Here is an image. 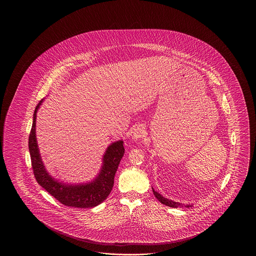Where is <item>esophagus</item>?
Segmentation results:
<instances>
[{"instance_id":"obj_1","label":"esophagus","mask_w":256,"mask_h":256,"mask_svg":"<svg viewBox=\"0 0 256 256\" xmlns=\"http://www.w3.org/2000/svg\"><path fill=\"white\" fill-rule=\"evenodd\" d=\"M145 135H146V132H145L144 128L141 126H137V128L134 130V134H132V138H134V140H138V139H140V138L145 137Z\"/></svg>"}]
</instances>
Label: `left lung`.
Returning <instances> with one entry per match:
<instances>
[{"mask_svg":"<svg viewBox=\"0 0 256 256\" xmlns=\"http://www.w3.org/2000/svg\"><path fill=\"white\" fill-rule=\"evenodd\" d=\"M152 192H154V194L156 196V198L158 200L159 202H160L161 204H163L167 206L174 207V208L183 206L182 204H180V202H174V200H168V198H164L163 196L160 195V194L158 193L156 191H154V188H152ZM184 206L191 207L192 206L188 204V206Z\"/></svg>","mask_w":256,"mask_h":256,"instance_id":"left-lung-1","label":"left lung"}]
</instances>
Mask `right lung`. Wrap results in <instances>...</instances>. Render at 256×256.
Masks as SVG:
<instances>
[{"label":"right lung","instance_id":"add662e5","mask_svg":"<svg viewBox=\"0 0 256 256\" xmlns=\"http://www.w3.org/2000/svg\"><path fill=\"white\" fill-rule=\"evenodd\" d=\"M42 98L37 104L32 130L28 137V150L32 159V166L37 182L40 184L48 193L54 196L60 204L66 206L78 208H92L102 204L112 190L114 185V176L124 154V142L116 141L108 146L104 158L102 166L97 178L88 183L65 184L54 180L43 164L37 145L36 124V113L42 104Z\"/></svg>","mask_w":256,"mask_h":256}]
</instances>
